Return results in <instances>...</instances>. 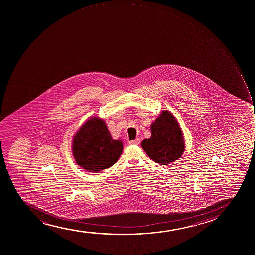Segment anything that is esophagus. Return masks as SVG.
Returning a JSON list of instances; mask_svg holds the SVG:
<instances>
[{"label": "esophagus", "mask_w": 255, "mask_h": 255, "mask_svg": "<svg viewBox=\"0 0 255 255\" xmlns=\"http://www.w3.org/2000/svg\"><path fill=\"white\" fill-rule=\"evenodd\" d=\"M129 145H139L140 144V140L139 139H135V140H129Z\"/></svg>", "instance_id": "34e87169"}]
</instances>
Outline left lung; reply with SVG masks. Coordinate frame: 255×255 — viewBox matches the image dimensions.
Instances as JSON below:
<instances>
[{
	"mask_svg": "<svg viewBox=\"0 0 255 255\" xmlns=\"http://www.w3.org/2000/svg\"><path fill=\"white\" fill-rule=\"evenodd\" d=\"M152 135L141 142L149 157L162 165L177 160L185 150L183 133L171 113L163 110L151 125Z\"/></svg>",
	"mask_w": 255,
	"mask_h": 255,
	"instance_id": "8db88e82",
	"label": "left lung"
}]
</instances>
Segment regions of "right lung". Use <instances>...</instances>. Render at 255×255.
Masks as SVG:
<instances>
[{"label": "right lung", "instance_id": "obj_1", "mask_svg": "<svg viewBox=\"0 0 255 255\" xmlns=\"http://www.w3.org/2000/svg\"><path fill=\"white\" fill-rule=\"evenodd\" d=\"M72 151L79 166L98 173L117 162L123 151V143L112 138L105 121L92 117L74 136Z\"/></svg>", "mask_w": 255, "mask_h": 255}]
</instances>
